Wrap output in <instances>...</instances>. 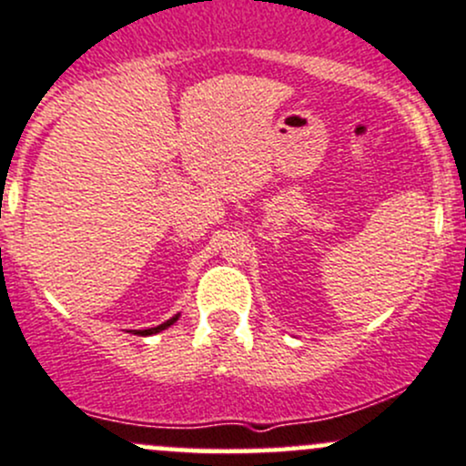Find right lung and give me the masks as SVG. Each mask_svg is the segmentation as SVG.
<instances>
[{"label":"right lung","mask_w":466,"mask_h":466,"mask_svg":"<svg viewBox=\"0 0 466 466\" xmlns=\"http://www.w3.org/2000/svg\"><path fill=\"white\" fill-rule=\"evenodd\" d=\"M176 321H178V315L171 317V319H167L165 323H160V326H156V328H147V330H136L134 335H145V337H147V335H156V332L165 330V328H169L171 323H176Z\"/></svg>","instance_id":"add662e5"}]
</instances>
